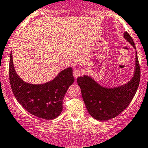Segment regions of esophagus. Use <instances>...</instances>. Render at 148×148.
Masks as SVG:
<instances>
[{
  "label": "esophagus",
  "instance_id": "obj_1",
  "mask_svg": "<svg viewBox=\"0 0 148 148\" xmlns=\"http://www.w3.org/2000/svg\"><path fill=\"white\" fill-rule=\"evenodd\" d=\"M73 76H74V77L75 78H77V77H79V76L80 75H81V72H80V71L79 69H75V70H74L73 71Z\"/></svg>",
  "mask_w": 148,
  "mask_h": 148
}]
</instances>
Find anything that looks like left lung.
Wrapping results in <instances>:
<instances>
[{
  "instance_id": "left-lung-1",
  "label": "left lung",
  "mask_w": 148,
  "mask_h": 148,
  "mask_svg": "<svg viewBox=\"0 0 148 148\" xmlns=\"http://www.w3.org/2000/svg\"><path fill=\"white\" fill-rule=\"evenodd\" d=\"M123 38L136 50L135 70L130 81L117 87H106L87 75L77 79L87 111L97 120L107 121L117 116L129 105L139 86L140 69L136 46L127 32Z\"/></svg>"
}]
</instances>
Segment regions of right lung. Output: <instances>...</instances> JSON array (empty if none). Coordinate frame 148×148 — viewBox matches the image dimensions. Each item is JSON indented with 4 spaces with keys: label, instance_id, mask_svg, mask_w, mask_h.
I'll return each instance as SVG.
<instances>
[{
    "label": "right lung",
    "instance_id": "1",
    "mask_svg": "<svg viewBox=\"0 0 148 148\" xmlns=\"http://www.w3.org/2000/svg\"><path fill=\"white\" fill-rule=\"evenodd\" d=\"M9 77L14 96L24 109L36 117L47 120L54 119L60 115L63 110V97L75 80L72 68L69 67L46 83L25 82L15 71L12 52L10 56Z\"/></svg>",
    "mask_w": 148,
    "mask_h": 148
}]
</instances>
